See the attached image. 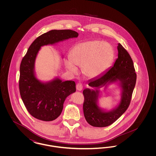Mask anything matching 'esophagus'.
I'll return each instance as SVG.
<instances>
[{"instance_id": "esophagus-1", "label": "esophagus", "mask_w": 156, "mask_h": 156, "mask_svg": "<svg viewBox=\"0 0 156 156\" xmlns=\"http://www.w3.org/2000/svg\"><path fill=\"white\" fill-rule=\"evenodd\" d=\"M76 88L77 90H79V91H81L82 90V89L83 88V87H82V85L81 83H78L76 84Z\"/></svg>"}]
</instances>
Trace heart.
I'll return each instance as SVG.
<instances>
[{"mask_svg": "<svg viewBox=\"0 0 156 156\" xmlns=\"http://www.w3.org/2000/svg\"><path fill=\"white\" fill-rule=\"evenodd\" d=\"M114 51L111 46L99 41L81 43L73 48L71 57L65 62L67 69L73 74L78 73L76 66L82 67V73L95 78L105 73L111 66Z\"/></svg>", "mask_w": 156, "mask_h": 156, "instance_id": "heart-1", "label": "heart"}]
</instances>
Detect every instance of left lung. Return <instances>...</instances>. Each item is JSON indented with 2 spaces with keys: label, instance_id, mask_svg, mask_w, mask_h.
<instances>
[{
  "label": "left lung",
  "instance_id": "obj_1",
  "mask_svg": "<svg viewBox=\"0 0 156 156\" xmlns=\"http://www.w3.org/2000/svg\"><path fill=\"white\" fill-rule=\"evenodd\" d=\"M118 50V58L114 65L100 76L89 80L88 84L91 88L83 90L84 116L91 126L102 127L111 125L125 112L130 105L136 82V74L131 57L120 43ZM112 83L119 86L121 100L115 108L108 111L98 106L99 89H106Z\"/></svg>",
  "mask_w": 156,
  "mask_h": 156
}]
</instances>
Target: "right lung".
<instances>
[{
    "instance_id": "obj_1",
    "label": "right lung",
    "mask_w": 156,
    "mask_h": 156,
    "mask_svg": "<svg viewBox=\"0 0 156 156\" xmlns=\"http://www.w3.org/2000/svg\"><path fill=\"white\" fill-rule=\"evenodd\" d=\"M78 36L71 30H52L44 33L30 45L20 67L19 89L27 110L34 118L52 121L61 115L68 96L76 91L75 82L62 81L58 77L51 81L39 80L35 73V62L41 47Z\"/></svg>"
}]
</instances>
